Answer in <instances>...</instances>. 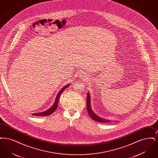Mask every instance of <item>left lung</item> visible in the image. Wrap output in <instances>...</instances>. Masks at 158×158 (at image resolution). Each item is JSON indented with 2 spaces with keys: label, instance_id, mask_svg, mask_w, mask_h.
<instances>
[{
  "label": "left lung",
  "instance_id": "1",
  "mask_svg": "<svg viewBox=\"0 0 158 158\" xmlns=\"http://www.w3.org/2000/svg\"><path fill=\"white\" fill-rule=\"evenodd\" d=\"M86 108H87V110L88 114L90 117V118L93 120L98 121L99 123H108V122H110L111 121L106 120L104 118H101L98 117V115H97L95 113L93 112V111H92L91 107H90V95L89 92H88L87 94V101H86Z\"/></svg>",
  "mask_w": 158,
  "mask_h": 158
}]
</instances>
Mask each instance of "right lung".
<instances>
[{"mask_svg":"<svg viewBox=\"0 0 158 158\" xmlns=\"http://www.w3.org/2000/svg\"><path fill=\"white\" fill-rule=\"evenodd\" d=\"M69 85H70V84H68V85H66L64 87H63V88L60 90V92H59V94H57V97H56V99H55V101H54V104H53V106H52L50 108H49L48 110L45 111L44 112L33 114L32 115H36V116H47V115H49L52 114L56 110V108H57L58 102H59V98H60L61 94L63 92V90H64L65 89H66Z\"/></svg>","mask_w":158,"mask_h":158,"instance_id":"add662e5","label":"right lung"}]
</instances>
